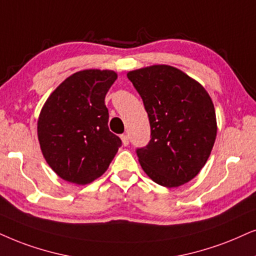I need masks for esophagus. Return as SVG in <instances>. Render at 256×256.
Listing matches in <instances>:
<instances>
[{
    "label": "esophagus",
    "mask_w": 256,
    "mask_h": 256,
    "mask_svg": "<svg viewBox=\"0 0 256 256\" xmlns=\"http://www.w3.org/2000/svg\"><path fill=\"white\" fill-rule=\"evenodd\" d=\"M120 138H122V144H124L125 146H128V134H122Z\"/></svg>",
    "instance_id": "34e87169"
}]
</instances>
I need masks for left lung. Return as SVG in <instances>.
Segmentation results:
<instances>
[{"label":"left lung","mask_w":256,"mask_h":256,"mask_svg":"<svg viewBox=\"0 0 256 256\" xmlns=\"http://www.w3.org/2000/svg\"><path fill=\"white\" fill-rule=\"evenodd\" d=\"M128 78L143 99L151 128L148 144L136 151L139 163L160 186H183L197 176L214 146L212 98L196 80L168 64L131 70Z\"/></svg>","instance_id":"8db88e82"}]
</instances>
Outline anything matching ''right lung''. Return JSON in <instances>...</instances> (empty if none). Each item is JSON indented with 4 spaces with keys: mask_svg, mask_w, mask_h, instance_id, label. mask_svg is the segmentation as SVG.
<instances>
[{
    "mask_svg": "<svg viewBox=\"0 0 256 256\" xmlns=\"http://www.w3.org/2000/svg\"><path fill=\"white\" fill-rule=\"evenodd\" d=\"M117 79L113 70L72 74L48 96L38 120L44 160L67 182L85 186L108 170L122 140L108 130L105 96Z\"/></svg>",
    "mask_w": 256,
    "mask_h": 256,
    "instance_id": "obj_1",
    "label": "right lung"
}]
</instances>
